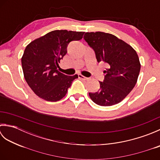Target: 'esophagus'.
I'll use <instances>...</instances> for the list:
<instances>
[{"label": "esophagus", "instance_id": "esophagus-1", "mask_svg": "<svg viewBox=\"0 0 160 160\" xmlns=\"http://www.w3.org/2000/svg\"><path fill=\"white\" fill-rule=\"evenodd\" d=\"M78 78H80V79H82V80H87L88 79H89V78H86V77H84V76H82V75H81V74H78Z\"/></svg>", "mask_w": 160, "mask_h": 160}]
</instances>
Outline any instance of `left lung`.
<instances>
[{"instance_id": "left-lung-1", "label": "left lung", "mask_w": 160, "mask_h": 160, "mask_svg": "<svg viewBox=\"0 0 160 160\" xmlns=\"http://www.w3.org/2000/svg\"><path fill=\"white\" fill-rule=\"evenodd\" d=\"M84 39L93 49L98 62H105L104 82L96 93H89L91 99L100 106L118 104L128 96L137 83L141 64L132 47L111 33L87 32Z\"/></svg>"}]
</instances>
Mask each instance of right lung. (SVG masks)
Returning <instances> with one entry per match:
<instances>
[{
	"label": "right lung",
	"instance_id": "obj_1",
	"mask_svg": "<svg viewBox=\"0 0 160 160\" xmlns=\"http://www.w3.org/2000/svg\"><path fill=\"white\" fill-rule=\"evenodd\" d=\"M83 32L55 30L36 38L26 47L21 58L27 83L42 99L56 102L67 93L78 75L69 76L58 71L71 41L82 38Z\"/></svg>",
	"mask_w": 160,
	"mask_h": 160
}]
</instances>
